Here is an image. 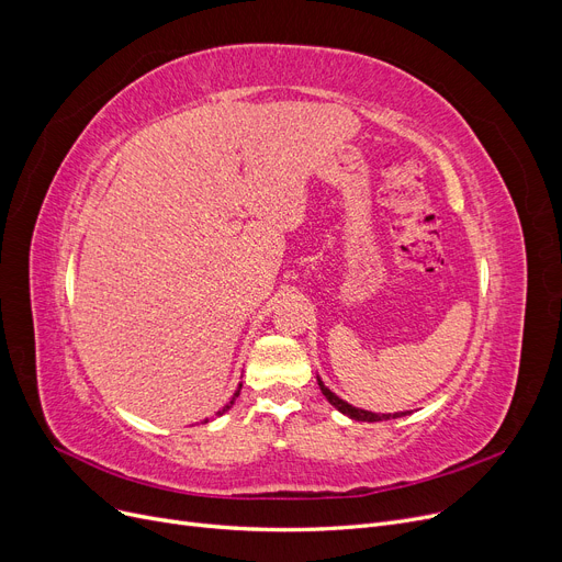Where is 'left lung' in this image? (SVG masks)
<instances>
[{"instance_id":"left-lung-1","label":"left lung","mask_w":562,"mask_h":562,"mask_svg":"<svg viewBox=\"0 0 562 562\" xmlns=\"http://www.w3.org/2000/svg\"><path fill=\"white\" fill-rule=\"evenodd\" d=\"M317 384H319V391H323V395L329 400V403L345 416H350L352 420H366V423H378V420H391V418H403L407 416L409 412H395V414H375V412H366V409H359V407H352L350 403H345V400H340L334 391H329L325 386V382L317 378Z\"/></svg>"}]
</instances>
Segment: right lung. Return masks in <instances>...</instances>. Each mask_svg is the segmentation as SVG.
<instances>
[{"instance_id": "right-lung-1", "label": "right lung", "mask_w": 562, "mask_h": 562, "mask_svg": "<svg viewBox=\"0 0 562 562\" xmlns=\"http://www.w3.org/2000/svg\"><path fill=\"white\" fill-rule=\"evenodd\" d=\"M239 389H243V384H237V391L233 393V397H231V403H226V405H224V407H222V409L217 412L220 416H222V414H226V412H228V409L233 407V403H235V400H237V395H239ZM205 423H207V418H205Z\"/></svg>"}]
</instances>
